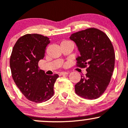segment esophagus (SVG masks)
Masks as SVG:
<instances>
[{"label": "esophagus", "mask_w": 128, "mask_h": 128, "mask_svg": "<svg viewBox=\"0 0 128 128\" xmlns=\"http://www.w3.org/2000/svg\"><path fill=\"white\" fill-rule=\"evenodd\" d=\"M68 73L66 72H61L59 73L60 76H62V75H65V74H68Z\"/></svg>", "instance_id": "34e87169"}]
</instances>
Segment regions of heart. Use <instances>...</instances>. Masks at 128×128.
Listing matches in <instances>:
<instances>
[{
	"instance_id": "obj_1",
	"label": "heart",
	"mask_w": 128,
	"mask_h": 128,
	"mask_svg": "<svg viewBox=\"0 0 128 128\" xmlns=\"http://www.w3.org/2000/svg\"><path fill=\"white\" fill-rule=\"evenodd\" d=\"M68 42V41H64V42Z\"/></svg>"
}]
</instances>
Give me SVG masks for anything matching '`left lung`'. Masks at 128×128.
<instances>
[{
    "mask_svg": "<svg viewBox=\"0 0 128 128\" xmlns=\"http://www.w3.org/2000/svg\"><path fill=\"white\" fill-rule=\"evenodd\" d=\"M70 38L75 42L80 52L76 66L86 68L75 85V92L82 98L96 99L109 85L115 64L114 48L108 36L99 29L91 28L73 34Z\"/></svg>",
    "mask_w": 128,
    "mask_h": 128,
    "instance_id": "left-lung-1",
    "label": "left lung"
}]
</instances>
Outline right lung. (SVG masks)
Wrapping results in <instances>:
<instances>
[{"instance_id": "right-lung-1", "label": "right lung", "mask_w": 128, "mask_h": 128, "mask_svg": "<svg viewBox=\"0 0 128 128\" xmlns=\"http://www.w3.org/2000/svg\"><path fill=\"white\" fill-rule=\"evenodd\" d=\"M49 38L37 34H26L14 46L10 64L14 82L29 100L42 103L54 96V86L58 74L47 75L38 67L44 57Z\"/></svg>"}]
</instances>
